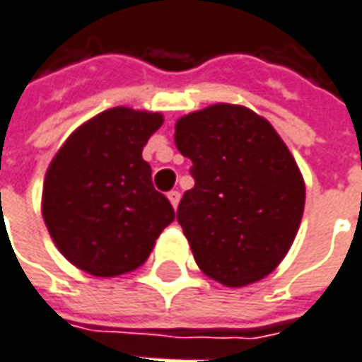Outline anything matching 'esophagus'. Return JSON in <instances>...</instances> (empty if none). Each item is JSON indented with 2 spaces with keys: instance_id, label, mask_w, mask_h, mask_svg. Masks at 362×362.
Wrapping results in <instances>:
<instances>
[{
  "instance_id": "1",
  "label": "esophagus",
  "mask_w": 362,
  "mask_h": 362,
  "mask_svg": "<svg viewBox=\"0 0 362 362\" xmlns=\"http://www.w3.org/2000/svg\"><path fill=\"white\" fill-rule=\"evenodd\" d=\"M168 200L170 204L174 206V210L178 208V202H180V192L178 190H172V192H168Z\"/></svg>"
}]
</instances>
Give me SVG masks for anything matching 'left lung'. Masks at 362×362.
I'll list each match as a JSON object with an SVG mask.
<instances>
[{
  "label": "left lung",
  "instance_id": "8db88e82",
  "mask_svg": "<svg viewBox=\"0 0 362 362\" xmlns=\"http://www.w3.org/2000/svg\"><path fill=\"white\" fill-rule=\"evenodd\" d=\"M174 142L192 160L178 222L196 264L232 288L264 279L293 246L305 210V180L286 144L234 104L180 118Z\"/></svg>",
  "mask_w": 362,
  "mask_h": 362
}]
</instances>
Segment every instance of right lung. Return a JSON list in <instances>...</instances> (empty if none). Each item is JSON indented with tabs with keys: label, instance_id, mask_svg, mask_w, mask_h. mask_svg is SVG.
Masks as SVG:
<instances>
[{
	"label": "right lung",
	"instance_id": "add662e5",
	"mask_svg": "<svg viewBox=\"0 0 362 362\" xmlns=\"http://www.w3.org/2000/svg\"><path fill=\"white\" fill-rule=\"evenodd\" d=\"M162 122L158 112L112 107L81 124L54 156L42 214L74 267L104 279L136 270L174 220L142 158Z\"/></svg>",
	"mask_w": 362,
	"mask_h": 362
}]
</instances>
